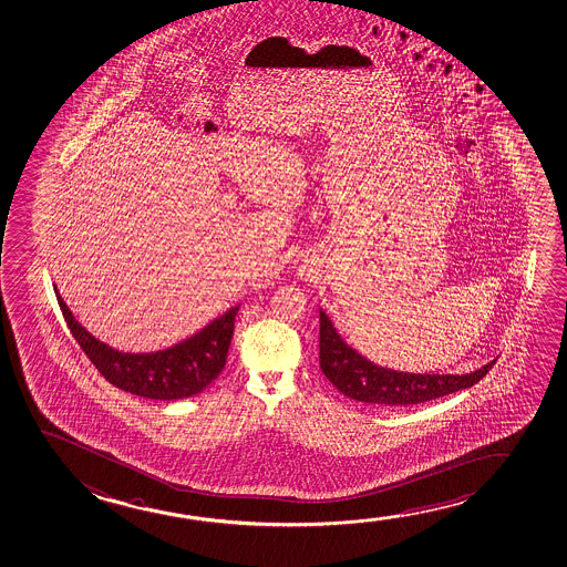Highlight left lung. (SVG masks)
<instances>
[{
    "label": "left lung",
    "mask_w": 567,
    "mask_h": 567,
    "mask_svg": "<svg viewBox=\"0 0 567 567\" xmlns=\"http://www.w3.org/2000/svg\"><path fill=\"white\" fill-rule=\"evenodd\" d=\"M319 348L321 370L327 380L347 398L373 406H413L444 398L475 385L495 363H487L467 375H423L380 368L348 347L322 311Z\"/></svg>",
    "instance_id": "8db88e82"
}]
</instances>
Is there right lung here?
Instances as JSON below:
<instances>
[{"mask_svg":"<svg viewBox=\"0 0 567 567\" xmlns=\"http://www.w3.org/2000/svg\"><path fill=\"white\" fill-rule=\"evenodd\" d=\"M56 299L72 337L95 365V370L111 385L138 398L158 401L192 398L209 388L227 363L238 307H233L228 313L205 327L199 334H195L194 339L186 340L178 347L156 354H121L93 339L82 324H78L59 293Z\"/></svg>","mask_w":567,"mask_h":567,"instance_id":"1","label":"right lung"}]
</instances>
